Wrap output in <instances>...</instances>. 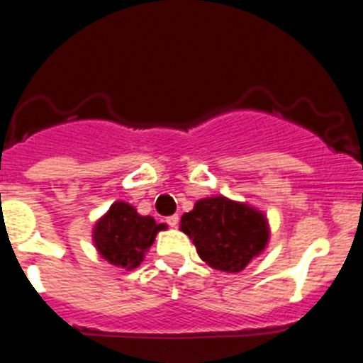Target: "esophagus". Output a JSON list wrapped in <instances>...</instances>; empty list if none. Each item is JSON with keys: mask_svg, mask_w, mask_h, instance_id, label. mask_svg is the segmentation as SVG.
I'll return each mask as SVG.
<instances>
[{"mask_svg": "<svg viewBox=\"0 0 363 363\" xmlns=\"http://www.w3.org/2000/svg\"><path fill=\"white\" fill-rule=\"evenodd\" d=\"M178 221H179V218L176 216V214H174V216L167 218V223H169L171 227H178Z\"/></svg>", "mask_w": 363, "mask_h": 363, "instance_id": "obj_1", "label": "esophagus"}]
</instances>
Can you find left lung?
Returning <instances> with one entry per match:
<instances>
[{"label": "left lung", "instance_id": "obj_1", "mask_svg": "<svg viewBox=\"0 0 363 363\" xmlns=\"http://www.w3.org/2000/svg\"><path fill=\"white\" fill-rule=\"evenodd\" d=\"M179 229L198 256L216 271L240 272L265 251L271 229L262 211L227 196L201 198L182 216Z\"/></svg>", "mask_w": 363, "mask_h": 363}]
</instances>
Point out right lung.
Instances as JSON below:
<instances>
[{
	"instance_id": "obj_1",
	"label": "right lung",
	"mask_w": 363,
	"mask_h": 363,
	"mask_svg": "<svg viewBox=\"0 0 363 363\" xmlns=\"http://www.w3.org/2000/svg\"><path fill=\"white\" fill-rule=\"evenodd\" d=\"M165 223H156L152 216H142L127 201H114L92 229L96 251L111 265L133 271L142 264Z\"/></svg>"
}]
</instances>
